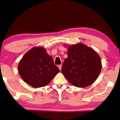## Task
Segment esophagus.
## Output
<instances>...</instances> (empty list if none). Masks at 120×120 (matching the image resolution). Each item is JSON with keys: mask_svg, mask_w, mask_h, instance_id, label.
I'll return each instance as SVG.
<instances>
[{"mask_svg": "<svg viewBox=\"0 0 120 120\" xmlns=\"http://www.w3.org/2000/svg\"><path fill=\"white\" fill-rule=\"evenodd\" d=\"M58 67L59 69H60V70H61V69H62V65H61V64H60V65H58Z\"/></svg>", "mask_w": 120, "mask_h": 120, "instance_id": "esophagus-1", "label": "esophagus"}]
</instances>
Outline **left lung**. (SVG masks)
Returning a JSON list of instances; mask_svg holds the SVG:
<instances>
[{"label": "left lung", "mask_w": 120, "mask_h": 120, "mask_svg": "<svg viewBox=\"0 0 120 120\" xmlns=\"http://www.w3.org/2000/svg\"><path fill=\"white\" fill-rule=\"evenodd\" d=\"M68 57L64 60L61 71L70 83L79 88L91 85L101 69L98 54L83 43L68 47Z\"/></svg>", "instance_id": "left-lung-1"}]
</instances>
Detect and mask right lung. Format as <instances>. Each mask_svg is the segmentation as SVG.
Returning <instances> with one entry per match:
<instances>
[{"label": "right lung", "instance_id": "1", "mask_svg": "<svg viewBox=\"0 0 120 120\" xmlns=\"http://www.w3.org/2000/svg\"><path fill=\"white\" fill-rule=\"evenodd\" d=\"M18 70L23 80L35 88L46 86L60 71L46 49L39 47L25 54L19 63Z\"/></svg>", "mask_w": 120, "mask_h": 120}]
</instances>
